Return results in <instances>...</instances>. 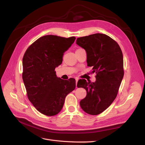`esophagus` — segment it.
<instances>
[{
  "instance_id": "1",
  "label": "esophagus",
  "mask_w": 145,
  "mask_h": 145,
  "mask_svg": "<svg viewBox=\"0 0 145 145\" xmlns=\"http://www.w3.org/2000/svg\"><path fill=\"white\" fill-rule=\"evenodd\" d=\"M77 82H78V78H76V88H77Z\"/></svg>"
}]
</instances>
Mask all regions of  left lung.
<instances>
[{
    "label": "left lung",
    "instance_id": "8db88e82",
    "mask_svg": "<svg viewBox=\"0 0 145 145\" xmlns=\"http://www.w3.org/2000/svg\"><path fill=\"white\" fill-rule=\"evenodd\" d=\"M77 44L84 49L87 65L96 74L95 82H77L78 88L86 91L80 105L85 112L98 115L115 100L124 75L123 57L118 43L104 34L97 33L77 39Z\"/></svg>",
    "mask_w": 145,
    "mask_h": 145
}]
</instances>
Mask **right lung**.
<instances>
[{
    "label": "right lung",
    "mask_w": 145,
    "mask_h": 145,
    "mask_svg": "<svg viewBox=\"0 0 145 145\" xmlns=\"http://www.w3.org/2000/svg\"><path fill=\"white\" fill-rule=\"evenodd\" d=\"M46 35L38 39L25 51L22 78L28 98L38 111L47 116L62 110L66 96L74 90L76 80L57 77L55 68L62 63L63 53L75 41Z\"/></svg>",
    "instance_id": "right-lung-1"
}]
</instances>
